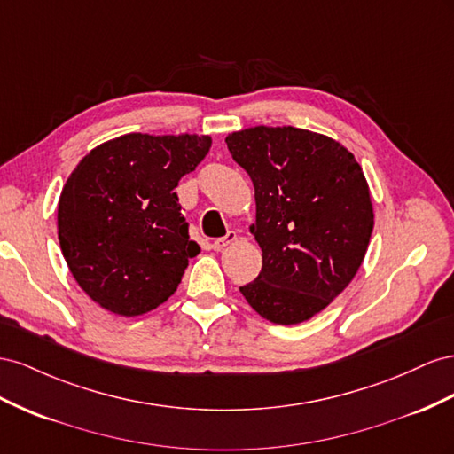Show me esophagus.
Masks as SVG:
<instances>
[{"label": "esophagus", "instance_id": "esophagus-1", "mask_svg": "<svg viewBox=\"0 0 454 454\" xmlns=\"http://www.w3.org/2000/svg\"><path fill=\"white\" fill-rule=\"evenodd\" d=\"M236 238H238V236H236V231H228V234H226L224 238L215 239L211 247H213L215 251H223V249H226V247H228L230 243H234V241H236Z\"/></svg>", "mask_w": 454, "mask_h": 454}]
</instances>
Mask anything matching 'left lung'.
I'll list each match as a JSON object with an SVG mask.
<instances>
[{
	"label": "left lung",
	"instance_id": "8db88e82",
	"mask_svg": "<svg viewBox=\"0 0 454 454\" xmlns=\"http://www.w3.org/2000/svg\"><path fill=\"white\" fill-rule=\"evenodd\" d=\"M253 180L262 249L258 278L239 287L254 312L279 325L327 308L364 262L374 215L354 153L296 127L258 125L226 137Z\"/></svg>",
	"mask_w": 454,
	"mask_h": 454
}]
</instances>
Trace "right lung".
Instances as JSON below:
<instances>
[{
    "mask_svg": "<svg viewBox=\"0 0 454 454\" xmlns=\"http://www.w3.org/2000/svg\"><path fill=\"white\" fill-rule=\"evenodd\" d=\"M211 137L123 135L90 150L59 200V241L77 285L133 317L176 291L190 241L175 188L209 153Z\"/></svg>",
    "mask_w": 454,
    "mask_h": 454,
    "instance_id": "add662e5",
    "label": "right lung"
}]
</instances>
